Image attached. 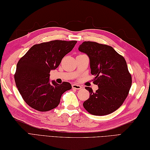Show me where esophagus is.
Returning a JSON list of instances; mask_svg holds the SVG:
<instances>
[{
	"mask_svg": "<svg viewBox=\"0 0 150 150\" xmlns=\"http://www.w3.org/2000/svg\"><path fill=\"white\" fill-rule=\"evenodd\" d=\"M72 88L75 89H81V88H82V87L78 84H72Z\"/></svg>",
	"mask_w": 150,
	"mask_h": 150,
	"instance_id": "obj_1",
	"label": "esophagus"
}]
</instances>
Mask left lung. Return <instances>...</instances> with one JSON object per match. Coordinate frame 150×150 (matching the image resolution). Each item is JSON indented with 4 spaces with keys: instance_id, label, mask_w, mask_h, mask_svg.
I'll list each match as a JSON object with an SVG mask.
<instances>
[{
    "instance_id": "8db88e82",
    "label": "left lung",
    "mask_w": 150,
    "mask_h": 150,
    "mask_svg": "<svg viewBox=\"0 0 150 150\" xmlns=\"http://www.w3.org/2000/svg\"><path fill=\"white\" fill-rule=\"evenodd\" d=\"M78 50L89 57L91 73L95 76L93 83L98 87L95 93L86 87L90 95L84 108L95 115L111 114L122 105L131 87L126 61L112 47L95 42H83Z\"/></svg>"
}]
</instances>
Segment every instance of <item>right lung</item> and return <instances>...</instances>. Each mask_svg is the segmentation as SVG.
Returning a JSON list of instances; mask_svg holds the SVG:
<instances>
[{
    "instance_id": "right-lung-1",
    "label": "right lung",
    "mask_w": 150,
    "mask_h": 150,
    "mask_svg": "<svg viewBox=\"0 0 150 150\" xmlns=\"http://www.w3.org/2000/svg\"><path fill=\"white\" fill-rule=\"evenodd\" d=\"M76 42L52 40L35 44L19 59L14 79L22 98L31 108L50 111L59 105L61 95L71 89V84L66 81L50 83V72L57 69Z\"/></svg>"
}]
</instances>
